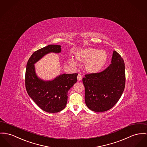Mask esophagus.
Returning a JSON list of instances; mask_svg holds the SVG:
<instances>
[{"instance_id": "obj_1", "label": "esophagus", "mask_w": 147, "mask_h": 147, "mask_svg": "<svg viewBox=\"0 0 147 147\" xmlns=\"http://www.w3.org/2000/svg\"><path fill=\"white\" fill-rule=\"evenodd\" d=\"M82 79V75L80 74H78V76H77V80H78V81H80Z\"/></svg>"}]
</instances>
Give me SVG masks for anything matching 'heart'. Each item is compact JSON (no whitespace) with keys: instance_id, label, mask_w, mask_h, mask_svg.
<instances>
[{"instance_id":"heart-1","label":"heart","mask_w":147,"mask_h":147,"mask_svg":"<svg viewBox=\"0 0 147 147\" xmlns=\"http://www.w3.org/2000/svg\"><path fill=\"white\" fill-rule=\"evenodd\" d=\"M75 57L77 60L85 63V69L90 73H97L105 66L108 55L104 50H98L94 47H87L78 50ZM69 63L76 65V61L73 58L69 60Z\"/></svg>"}]
</instances>
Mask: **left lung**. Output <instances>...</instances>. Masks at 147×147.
I'll use <instances>...</instances> for the list:
<instances>
[{"mask_svg": "<svg viewBox=\"0 0 147 147\" xmlns=\"http://www.w3.org/2000/svg\"><path fill=\"white\" fill-rule=\"evenodd\" d=\"M85 87V102L90 110L106 111L115 105L125 88L123 59L113 51L111 64L103 71L86 74L82 79Z\"/></svg>", "mask_w": 147, "mask_h": 147, "instance_id": "left-lung-1", "label": "left lung"}]
</instances>
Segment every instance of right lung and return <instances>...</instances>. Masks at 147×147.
Here are the masks:
<instances>
[{
	"label": "right lung",
	"mask_w": 147,
	"mask_h": 147,
	"mask_svg": "<svg viewBox=\"0 0 147 147\" xmlns=\"http://www.w3.org/2000/svg\"><path fill=\"white\" fill-rule=\"evenodd\" d=\"M61 46L49 45L34 52L30 57L25 75L26 88L28 94L43 111L56 113L63 110L68 101V92L77 81L78 74H62L54 79L44 80L39 78L34 64L46 55L60 53Z\"/></svg>",
	"instance_id": "1"
}]
</instances>
